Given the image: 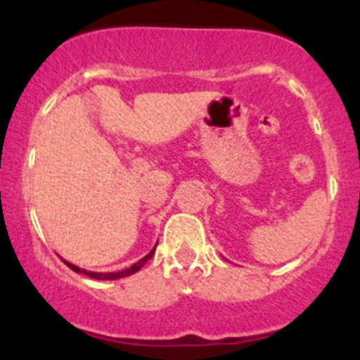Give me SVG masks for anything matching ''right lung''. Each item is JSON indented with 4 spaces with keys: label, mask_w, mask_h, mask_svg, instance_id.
<instances>
[{
    "label": "right lung",
    "mask_w": 360,
    "mask_h": 360,
    "mask_svg": "<svg viewBox=\"0 0 360 360\" xmlns=\"http://www.w3.org/2000/svg\"><path fill=\"white\" fill-rule=\"evenodd\" d=\"M155 247L150 252H148L146 257H142V259L139 260V262H135L134 266H130V267H128V269H123V271H118V272H93V271H86V269H81V267L74 266V264L69 262V260H65V259H62V257L60 259H62V262H64L65 266L69 267V269H72L74 272H77V274H84V276H88V278H93V279H98V281H113V279H120V278H127V276L135 274V272L142 269L143 264H146L148 259H152V255H154Z\"/></svg>",
    "instance_id": "right-lung-1"
}]
</instances>
